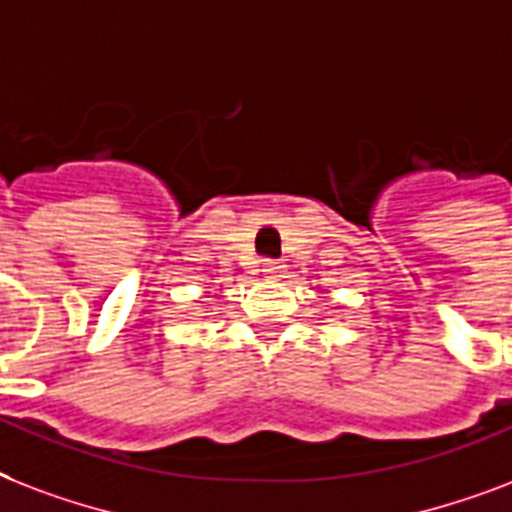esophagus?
<instances>
[{
    "label": "esophagus",
    "instance_id": "34e87169",
    "mask_svg": "<svg viewBox=\"0 0 512 512\" xmlns=\"http://www.w3.org/2000/svg\"><path fill=\"white\" fill-rule=\"evenodd\" d=\"M283 264H280V261H267V264H264V269H261V272H264V275L267 277H280L283 275Z\"/></svg>",
    "mask_w": 512,
    "mask_h": 512
}]
</instances>
